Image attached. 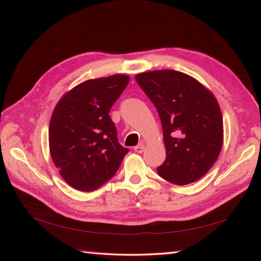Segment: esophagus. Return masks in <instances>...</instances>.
Listing matches in <instances>:
<instances>
[{"instance_id":"34e87169","label":"esophagus","mask_w":261,"mask_h":261,"mask_svg":"<svg viewBox=\"0 0 261 261\" xmlns=\"http://www.w3.org/2000/svg\"><path fill=\"white\" fill-rule=\"evenodd\" d=\"M143 150H145V145H143V143H140L139 146L135 147V151H136V152H138V153H141V152H143Z\"/></svg>"}]
</instances>
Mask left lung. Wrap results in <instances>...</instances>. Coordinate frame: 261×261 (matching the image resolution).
I'll return each instance as SVG.
<instances>
[{
	"label": "left lung",
	"mask_w": 261,
	"mask_h": 261,
	"mask_svg": "<svg viewBox=\"0 0 261 261\" xmlns=\"http://www.w3.org/2000/svg\"><path fill=\"white\" fill-rule=\"evenodd\" d=\"M136 81L162 121L166 160L157 171L176 185L207 173L223 145V119L213 93L194 77L173 69L145 71Z\"/></svg>",
	"instance_id": "obj_1"
}]
</instances>
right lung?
I'll return each instance as SVG.
<instances>
[{
	"label": "right lung",
	"mask_w": 261,
	"mask_h": 261,
	"mask_svg": "<svg viewBox=\"0 0 261 261\" xmlns=\"http://www.w3.org/2000/svg\"><path fill=\"white\" fill-rule=\"evenodd\" d=\"M130 77L88 80L65 93L49 124V150L60 176L81 192L97 190L118 171L127 149L118 141L109 112Z\"/></svg>",
	"instance_id": "1"
}]
</instances>
